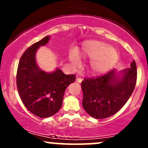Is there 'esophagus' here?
<instances>
[{
    "label": "esophagus",
    "mask_w": 148,
    "mask_h": 148,
    "mask_svg": "<svg viewBox=\"0 0 148 148\" xmlns=\"http://www.w3.org/2000/svg\"><path fill=\"white\" fill-rule=\"evenodd\" d=\"M82 81H83L82 78H77V79H76V82L78 83H81L82 82Z\"/></svg>",
    "instance_id": "34e87169"
}]
</instances>
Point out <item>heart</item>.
<instances>
[{
	"mask_svg": "<svg viewBox=\"0 0 148 148\" xmlns=\"http://www.w3.org/2000/svg\"><path fill=\"white\" fill-rule=\"evenodd\" d=\"M78 55L80 58H92L91 61L92 69L96 73L103 72L111 68L118 58V53L115 48L108 47L105 42L91 40L83 44L81 49L77 52L69 54V58L74 64L78 63Z\"/></svg>",
	"mask_w": 148,
	"mask_h": 148,
	"instance_id": "b5f03b06",
	"label": "heart"
}]
</instances>
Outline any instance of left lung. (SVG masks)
<instances>
[{
    "instance_id": "obj_1",
    "label": "left lung",
    "mask_w": 148,
    "mask_h": 148,
    "mask_svg": "<svg viewBox=\"0 0 148 148\" xmlns=\"http://www.w3.org/2000/svg\"><path fill=\"white\" fill-rule=\"evenodd\" d=\"M131 68L123 71L119 78L115 71L92 78H85L81 83L83 106L90 116L103 119L118 112L132 95L137 79L136 64L133 61Z\"/></svg>"
}]
</instances>
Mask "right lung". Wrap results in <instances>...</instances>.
Returning a JSON list of instances; mask_svg holds the SVG:
<instances>
[{"label": "right lung", "mask_w": 148, "mask_h": 148, "mask_svg": "<svg viewBox=\"0 0 148 148\" xmlns=\"http://www.w3.org/2000/svg\"><path fill=\"white\" fill-rule=\"evenodd\" d=\"M49 36L28 47L18 62L16 86L25 108L36 116L45 118L60 110L66 88L74 82V74H64L60 69L53 73L40 70L35 62V52L47 45Z\"/></svg>", "instance_id": "add662e5"}]
</instances>
